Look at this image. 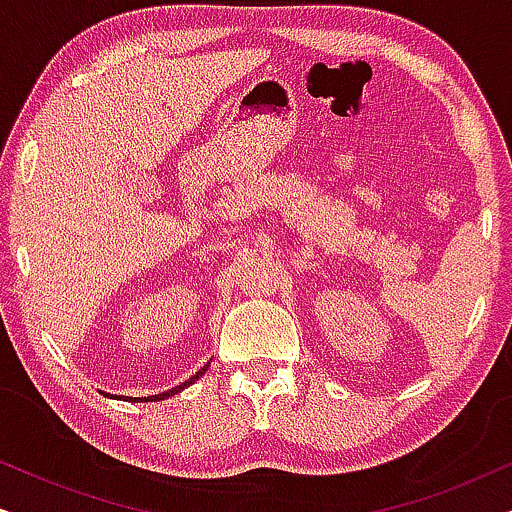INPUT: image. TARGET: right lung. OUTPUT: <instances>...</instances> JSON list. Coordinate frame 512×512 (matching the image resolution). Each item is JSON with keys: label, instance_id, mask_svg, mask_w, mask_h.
Returning a JSON list of instances; mask_svg holds the SVG:
<instances>
[{"label": "right lung", "instance_id": "1", "mask_svg": "<svg viewBox=\"0 0 512 512\" xmlns=\"http://www.w3.org/2000/svg\"><path fill=\"white\" fill-rule=\"evenodd\" d=\"M209 368V363L207 366H202L198 373H195L191 380H186V382H181V384H177V387H172V389H167V391H163V394H156V396H142V398H132V396H114V394H102L104 396H111V398H123V401H139V403H156V401H165V398H170V396H174V394H179V391H184L186 387H191V384H195V380H198V377H202L205 375V370Z\"/></svg>", "mask_w": 512, "mask_h": 512}]
</instances>
